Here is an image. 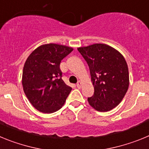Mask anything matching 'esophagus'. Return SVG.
I'll return each instance as SVG.
<instances>
[{
    "label": "esophagus",
    "mask_w": 149,
    "mask_h": 149,
    "mask_svg": "<svg viewBox=\"0 0 149 149\" xmlns=\"http://www.w3.org/2000/svg\"><path fill=\"white\" fill-rule=\"evenodd\" d=\"M81 86H82V82L81 81H79L77 84V87L80 89V88H81Z\"/></svg>",
    "instance_id": "obj_1"
}]
</instances>
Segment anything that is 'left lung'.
<instances>
[{
    "label": "left lung",
    "instance_id": "left-lung-1",
    "mask_svg": "<svg viewBox=\"0 0 149 149\" xmlns=\"http://www.w3.org/2000/svg\"><path fill=\"white\" fill-rule=\"evenodd\" d=\"M78 51L87 63L94 86L88 102L95 110L107 112L119 105L129 86L128 67L122 54L106 44L80 47Z\"/></svg>",
    "mask_w": 149,
    "mask_h": 149
}]
</instances>
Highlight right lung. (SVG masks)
Here are the masks:
<instances>
[{
    "label": "right lung",
    "mask_w": 149,
    "mask_h": 149,
    "mask_svg": "<svg viewBox=\"0 0 149 149\" xmlns=\"http://www.w3.org/2000/svg\"><path fill=\"white\" fill-rule=\"evenodd\" d=\"M73 51L63 45L39 46L29 55L22 73V86L30 104L39 111L52 113L60 110L72 91L62 79L61 60Z\"/></svg>",
    "instance_id": "right-lung-1"
}]
</instances>
